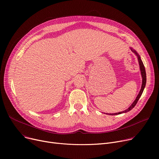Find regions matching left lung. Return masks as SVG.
I'll return each mask as SVG.
<instances>
[{
    "mask_svg": "<svg viewBox=\"0 0 159 159\" xmlns=\"http://www.w3.org/2000/svg\"><path fill=\"white\" fill-rule=\"evenodd\" d=\"M131 50L133 52L135 53V54L137 56V58H138V61H139V66H140V70L141 71V75H142V77H143V84H142V86H141V89H140V91L139 93L138 94L136 99L135 100V101L133 102V104L130 106V107L128 108V109L124 110L122 112H119V113H108V115H119V114H121V113H126V112H128L129 111L131 110L133 107H134L135 106V105L137 104L138 101L139 100L140 97H141L142 94H143V92L144 91V89L145 88V86H146V70H145V68H144V64L143 62V61H141V58L140 57V56L139 55V54L135 51L134 49H132L131 48ZM107 114V113H106Z\"/></svg>",
    "mask_w": 159,
    "mask_h": 159,
    "instance_id": "1",
    "label": "left lung"
}]
</instances>
